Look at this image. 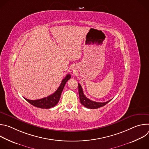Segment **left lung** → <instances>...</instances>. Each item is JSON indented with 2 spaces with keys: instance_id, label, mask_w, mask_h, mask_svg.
I'll return each mask as SVG.
<instances>
[{
  "instance_id": "obj_1",
  "label": "left lung",
  "mask_w": 149,
  "mask_h": 149,
  "mask_svg": "<svg viewBox=\"0 0 149 149\" xmlns=\"http://www.w3.org/2000/svg\"><path fill=\"white\" fill-rule=\"evenodd\" d=\"M78 91H79V100H80L81 104L82 105H84V107H86L88 109H98V108L101 107H102V106L106 105L111 100H110L107 102H98L93 101L87 98L86 96H85V95L83 93L82 87L81 86V85L79 84H78Z\"/></svg>"
}]
</instances>
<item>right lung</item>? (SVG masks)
<instances>
[{"instance_id": "obj_1", "label": "right lung", "mask_w": 149, "mask_h": 149, "mask_svg": "<svg viewBox=\"0 0 149 149\" xmlns=\"http://www.w3.org/2000/svg\"><path fill=\"white\" fill-rule=\"evenodd\" d=\"M71 78V75L67 74V75L63 78L61 83V85L59 86V88L57 89V90L53 93L52 94L49 95L48 97L36 100H31L26 99L24 98L28 102H29L31 104H32L33 106H35L36 107L40 108V109H50L55 105H56L60 99L61 93L62 92V90L64 88L66 82Z\"/></svg>"}]
</instances>
